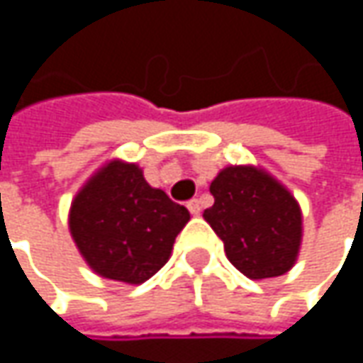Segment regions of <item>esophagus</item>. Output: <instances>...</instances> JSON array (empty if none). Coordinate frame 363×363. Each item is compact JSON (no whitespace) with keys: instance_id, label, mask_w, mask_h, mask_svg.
<instances>
[{"instance_id":"obj_1","label":"esophagus","mask_w":363,"mask_h":363,"mask_svg":"<svg viewBox=\"0 0 363 363\" xmlns=\"http://www.w3.org/2000/svg\"><path fill=\"white\" fill-rule=\"evenodd\" d=\"M188 210H189V214L198 216V214L202 212V206H200V200H189V202H188Z\"/></svg>"}]
</instances>
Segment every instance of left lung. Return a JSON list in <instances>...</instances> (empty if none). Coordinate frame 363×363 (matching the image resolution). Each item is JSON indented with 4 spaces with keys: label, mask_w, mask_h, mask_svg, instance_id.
I'll return each instance as SVG.
<instances>
[{
    "label": "left lung",
    "mask_w": 363,
    "mask_h": 363,
    "mask_svg": "<svg viewBox=\"0 0 363 363\" xmlns=\"http://www.w3.org/2000/svg\"><path fill=\"white\" fill-rule=\"evenodd\" d=\"M214 206L206 222L226 257L248 279L285 274L301 246V210L277 179L257 167H226L210 186Z\"/></svg>",
    "instance_id": "left-lung-1"
}]
</instances>
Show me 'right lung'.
<instances>
[{"mask_svg":"<svg viewBox=\"0 0 363 363\" xmlns=\"http://www.w3.org/2000/svg\"><path fill=\"white\" fill-rule=\"evenodd\" d=\"M188 220V208L151 188L135 163L123 161L103 167L70 208L72 238L92 271L131 285L167 262Z\"/></svg>","mask_w":363,"mask_h":363,"instance_id":"obj_1","label":"right lung"}]
</instances>
